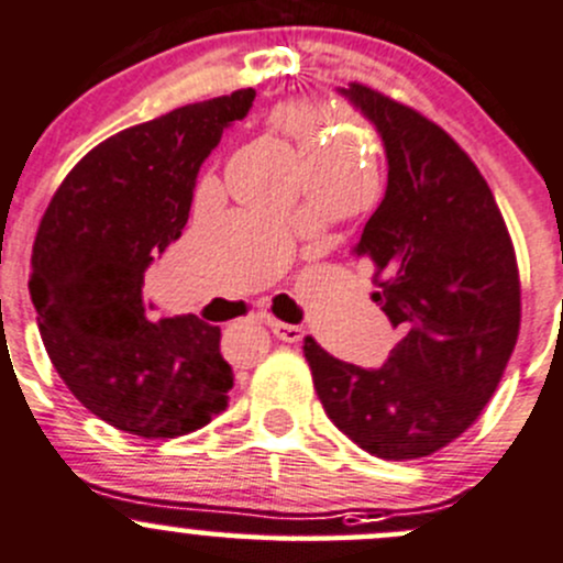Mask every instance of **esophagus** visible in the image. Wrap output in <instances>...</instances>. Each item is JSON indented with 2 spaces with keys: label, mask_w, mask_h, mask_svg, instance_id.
<instances>
[{
  "label": "esophagus",
  "mask_w": 563,
  "mask_h": 563,
  "mask_svg": "<svg viewBox=\"0 0 563 563\" xmlns=\"http://www.w3.org/2000/svg\"><path fill=\"white\" fill-rule=\"evenodd\" d=\"M271 330H274V335L284 344H298L300 339H303V328H298V324H287V322H276L271 320Z\"/></svg>",
  "instance_id": "1"
}]
</instances>
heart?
Wrapping results in <instances>:
<instances>
[{"instance_id": "obj_1", "label": "heart", "mask_w": 563, "mask_h": 563, "mask_svg": "<svg viewBox=\"0 0 563 563\" xmlns=\"http://www.w3.org/2000/svg\"><path fill=\"white\" fill-rule=\"evenodd\" d=\"M276 124L295 135L306 162H328V165H355V154L346 148L341 135H330L322 110L311 102H287L276 110Z\"/></svg>"}]
</instances>
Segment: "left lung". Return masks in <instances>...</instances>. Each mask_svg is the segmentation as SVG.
<instances>
[{"label":"left lung","instance_id":"left-lung-1","mask_svg":"<svg viewBox=\"0 0 563 563\" xmlns=\"http://www.w3.org/2000/svg\"><path fill=\"white\" fill-rule=\"evenodd\" d=\"M376 126L387 189L355 254L401 339L382 368L303 341L324 415L366 453L411 461L448 448L496 393L520 330L512 239L483 173L415 108L363 84L339 89Z\"/></svg>","mask_w":563,"mask_h":563}]
</instances>
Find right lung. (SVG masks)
Returning <instances> with one entry per match:
<instances>
[{"label": "right lung", "mask_w": 563, "mask_h": 563, "mask_svg": "<svg viewBox=\"0 0 563 563\" xmlns=\"http://www.w3.org/2000/svg\"><path fill=\"white\" fill-rule=\"evenodd\" d=\"M254 89L192 102L115 132L56 189L32 249L29 295L51 363L91 415L141 439H176L228 407L219 328L152 322L143 274L192 208L197 170Z\"/></svg>", "instance_id": "right-lung-1"}]
</instances>
